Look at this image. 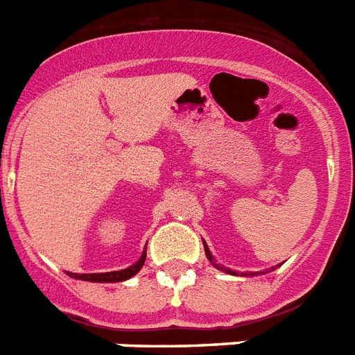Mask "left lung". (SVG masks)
<instances>
[{"instance_id": "obj_1", "label": "left lung", "mask_w": 355, "mask_h": 355, "mask_svg": "<svg viewBox=\"0 0 355 355\" xmlns=\"http://www.w3.org/2000/svg\"><path fill=\"white\" fill-rule=\"evenodd\" d=\"M203 245H205V243H203ZM205 254H207V257H209V261L214 263V257H212V254H210V250H209V247H207V245H205ZM216 266H218V268H221V270L228 272V274H234V276H236V272H232L230 268H223V266H219V265H216ZM259 274H261V272H259Z\"/></svg>"}]
</instances>
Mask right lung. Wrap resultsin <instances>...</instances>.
I'll return each mask as SVG.
<instances>
[{"instance_id":"right-lung-1","label":"right lung","mask_w":355,"mask_h":355,"mask_svg":"<svg viewBox=\"0 0 355 355\" xmlns=\"http://www.w3.org/2000/svg\"><path fill=\"white\" fill-rule=\"evenodd\" d=\"M146 252H143L141 257L137 259L134 265H130L128 268H123V270L116 272H101V274H72V272H67L70 277H76V279L81 281H92V283H118V281L130 279L132 276H136L137 272L141 270V266L145 265Z\"/></svg>"}]
</instances>
